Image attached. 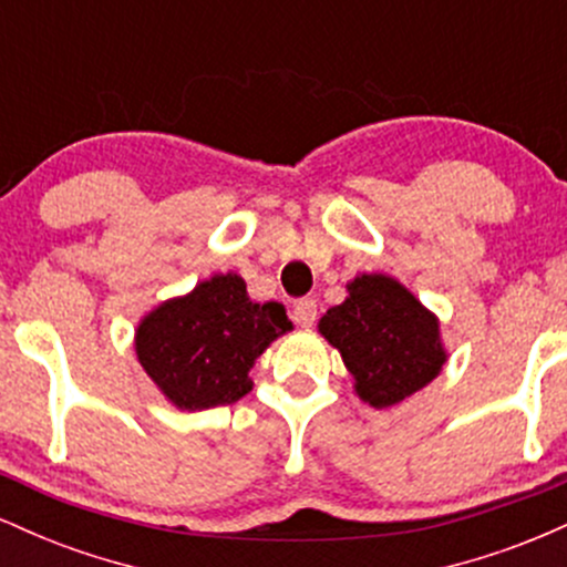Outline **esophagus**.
Segmentation results:
<instances>
[{"mask_svg": "<svg viewBox=\"0 0 567 567\" xmlns=\"http://www.w3.org/2000/svg\"><path fill=\"white\" fill-rule=\"evenodd\" d=\"M292 320H296L301 328H311L317 322V301L315 298H301L296 306H292Z\"/></svg>", "mask_w": 567, "mask_h": 567, "instance_id": "esophagus-1", "label": "esophagus"}]
</instances>
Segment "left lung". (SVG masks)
<instances>
[{
	"label": "left lung",
	"instance_id": "obj_1",
	"mask_svg": "<svg viewBox=\"0 0 567 567\" xmlns=\"http://www.w3.org/2000/svg\"><path fill=\"white\" fill-rule=\"evenodd\" d=\"M347 290L320 333L341 351L360 400L381 410L437 379L447 360L440 322L413 292L386 275L354 277Z\"/></svg>",
	"mask_w": 567,
	"mask_h": 567
}]
</instances>
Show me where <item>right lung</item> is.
Masks as SVG:
<instances>
[{"label":"right lung","instance_id":"1","mask_svg":"<svg viewBox=\"0 0 567 567\" xmlns=\"http://www.w3.org/2000/svg\"><path fill=\"white\" fill-rule=\"evenodd\" d=\"M288 330L282 303L250 301L243 277L216 275L143 317L135 351L175 408L207 410L243 400L252 362Z\"/></svg>","mask_w":567,"mask_h":567}]
</instances>
